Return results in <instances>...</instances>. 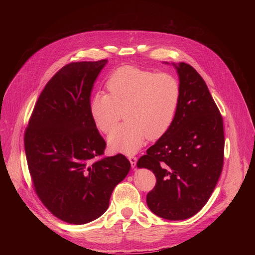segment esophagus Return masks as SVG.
<instances>
[{
	"label": "esophagus",
	"mask_w": 255,
	"mask_h": 255,
	"mask_svg": "<svg viewBox=\"0 0 255 255\" xmlns=\"http://www.w3.org/2000/svg\"><path fill=\"white\" fill-rule=\"evenodd\" d=\"M128 158H129V160H130L131 166L134 168V167L136 166V163H137V157H136V156H132V155H130V156H128Z\"/></svg>",
	"instance_id": "esophagus-1"
}]
</instances>
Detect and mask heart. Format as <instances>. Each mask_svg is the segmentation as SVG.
I'll list each match as a JSON object with an SVG mask.
<instances>
[{
    "instance_id": "obj_1",
    "label": "heart",
    "mask_w": 255,
    "mask_h": 255,
    "mask_svg": "<svg viewBox=\"0 0 255 255\" xmlns=\"http://www.w3.org/2000/svg\"><path fill=\"white\" fill-rule=\"evenodd\" d=\"M107 88L111 94L95 93L89 110L96 127L108 133L117 123L120 110L126 109L128 122L108 137L112 148L136 153L145 137L158 138L172 124L180 101V85L175 77L124 66L109 78Z\"/></svg>"
}]
</instances>
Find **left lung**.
Returning <instances> with one entry per match:
<instances>
[{"mask_svg": "<svg viewBox=\"0 0 255 255\" xmlns=\"http://www.w3.org/2000/svg\"><path fill=\"white\" fill-rule=\"evenodd\" d=\"M176 68L180 101L168 130L137 161L153 171L156 185L147 194L151 212L166 220H185L210 199L224 161L223 119L209 89L188 63Z\"/></svg>", "mask_w": 255, "mask_h": 255, "instance_id": "left-lung-1", "label": "left lung"}]
</instances>
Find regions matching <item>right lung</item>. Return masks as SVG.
<instances>
[{
	"label": "right lung",
	"mask_w": 255,
	"mask_h": 255,
	"mask_svg": "<svg viewBox=\"0 0 255 255\" xmlns=\"http://www.w3.org/2000/svg\"><path fill=\"white\" fill-rule=\"evenodd\" d=\"M108 62H71L41 92L25 131L34 190L58 219L82 225L109 207L114 188L130 170L123 155L101 157L106 142L90 114L94 83Z\"/></svg>",
	"instance_id": "obj_1"
}]
</instances>
